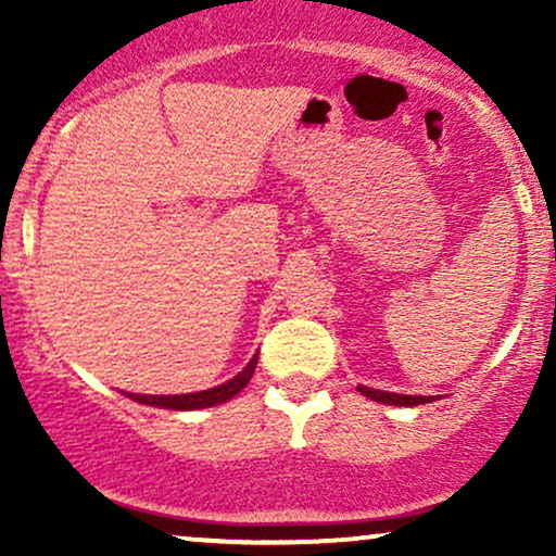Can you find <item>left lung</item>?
I'll use <instances>...</instances> for the list:
<instances>
[{
    "instance_id": "1",
    "label": "left lung",
    "mask_w": 556,
    "mask_h": 556,
    "mask_svg": "<svg viewBox=\"0 0 556 556\" xmlns=\"http://www.w3.org/2000/svg\"><path fill=\"white\" fill-rule=\"evenodd\" d=\"M363 397L374 402H384V405H400V407H413V405H426V402H433L437 397H426V394H397V392H381V389L371 387H358Z\"/></svg>"
}]
</instances>
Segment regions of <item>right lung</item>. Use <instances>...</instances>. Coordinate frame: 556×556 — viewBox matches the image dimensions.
Returning <instances> with one entry per match:
<instances>
[{
  "instance_id": "right-lung-1",
  "label": "right lung",
  "mask_w": 556,
  "mask_h": 556,
  "mask_svg": "<svg viewBox=\"0 0 556 556\" xmlns=\"http://www.w3.org/2000/svg\"><path fill=\"white\" fill-rule=\"evenodd\" d=\"M258 363V353L248 361V366L242 368L238 376L225 381V384L203 389V392H190V394H132L125 392V397L140 402V405H151V407H167V410H201V407H214L222 405V402L232 400L240 389L248 387L253 371H256Z\"/></svg>"
}]
</instances>
